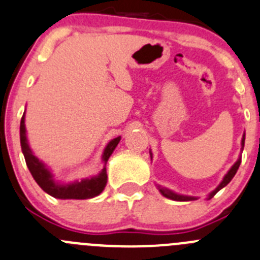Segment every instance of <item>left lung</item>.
<instances>
[{
  "instance_id": "1",
  "label": "left lung",
  "mask_w": 260,
  "mask_h": 260,
  "mask_svg": "<svg viewBox=\"0 0 260 260\" xmlns=\"http://www.w3.org/2000/svg\"><path fill=\"white\" fill-rule=\"evenodd\" d=\"M244 144H245V135H244L243 140H241V145H243V149H244ZM240 163H241V158H239V159L236 160V163H235V165L232 166L231 169H230V171L226 174V176L223 177V180H222L221 184H219L218 186H217L216 189H214L213 191H212L211 194L208 195V199L213 198L214 195H216L217 192H218L219 190L222 189V187L226 186V185L229 184V182L231 181L232 179H234L235 174H236L237 170H239ZM158 189H159L160 194H162L163 197L169 198V199H172V200H177V202H189V200H195V199H197V198H194V197H185V195H179V194H176V192L171 191V190L166 189V187H162V186H158Z\"/></svg>"
}]
</instances>
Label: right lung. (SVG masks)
Wrapping results in <instances>:
<instances>
[{
	"instance_id": "obj_1",
	"label": "right lung",
	"mask_w": 260,
	"mask_h": 260,
	"mask_svg": "<svg viewBox=\"0 0 260 260\" xmlns=\"http://www.w3.org/2000/svg\"><path fill=\"white\" fill-rule=\"evenodd\" d=\"M121 137L115 138L111 140L103 152L102 160L105 163V167L102 169L98 176L90 177V179H84L81 181L71 182L68 185H60L53 180L51 171L46 167L42 160H39L33 152L30 150L26 139V130H25V113L23 115L20 121V144L21 150H23L24 158H25L26 166L31 176L37 181V184L42 187L43 191L49 194L51 197L57 198V199H89L100 195L105 189L107 184V172H106V165H107L108 158L113 153L115 148L120 143Z\"/></svg>"
}]
</instances>
